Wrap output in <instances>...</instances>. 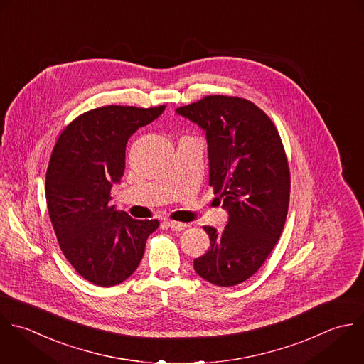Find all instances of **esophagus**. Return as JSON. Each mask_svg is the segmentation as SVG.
I'll return each mask as SVG.
<instances>
[{"mask_svg": "<svg viewBox=\"0 0 364 364\" xmlns=\"http://www.w3.org/2000/svg\"><path fill=\"white\" fill-rule=\"evenodd\" d=\"M166 224H167V227L171 228L173 231H183V230H186V228L188 227L187 224H184V223H177V221H167Z\"/></svg>", "mask_w": 364, "mask_h": 364, "instance_id": "obj_1", "label": "esophagus"}]
</instances>
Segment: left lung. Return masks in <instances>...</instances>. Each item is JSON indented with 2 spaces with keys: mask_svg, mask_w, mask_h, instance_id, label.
Listing matches in <instances>:
<instances>
[{
  "mask_svg": "<svg viewBox=\"0 0 364 364\" xmlns=\"http://www.w3.org/2000/svg\"><path fill=\"white\" fill-rule=\"evenodd\" d=\"M176 113L205 132L210 186L228 213L223 230L204 227L210 250L194 269L217 287L238 285L261 268L285 225L291 177L279 133L241 97L205 96Z\"/></svg>",
  "mask_w": 364,
  "mask_h": 364,
  "instance_id": "left-lung-1",
  "label": "left lung"
}]
</instances>
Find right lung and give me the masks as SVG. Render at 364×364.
Masks as SVG:
<instances>
[{
    "label": "right lung",
    "mask_w": 364,
    "mask_h": 364,
    "mask_svg": "<svg viewBox=\"0 0 364 364\" xmlns=\"http://www.w3.org/2000/svg\"><path fill=\"white\" fill-rule=\"evenodd\" d=\"M166 106H103L76 117L59 136L46 171L49 218L65 258L97 287H114L139 267L157 220H134L109 201L124 171L126 144Z\"/></svg>",
    "instance_id": "obj_1"
}]
</instances>
